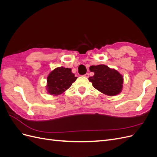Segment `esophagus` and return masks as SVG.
<instances>
[{
  "label": "esophagus",
  "mask_w": 157,
  "mask_h": 157,
  "mask_svg": "<svg viewBox=\"0 0 157 157\" xmlns=\"http://www.w3.org/2000/svg\"><path fill=\"white\" fill-rule=\"evenodd\" d=\"M84 77H85L86 78H88L89 77V74L88 73H86V74L84 75Z\"/></svg>",
  "instance_id": "34e87169"
}]
</instances>
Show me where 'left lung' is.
I'll list each match as a JSON object with an SVG mask.
<instances>
[{
	"label": "left lung",
	"instance_id": "obj_1",
	"mask_svg": "<svg viewBox=\"0 0 157 157\" xmlns=\"http://www.w3.org/2000/svg\"><path fill=\"white\" fill-rule=\"evenodd\" d=\"M90 70L94 73V75L88 78L89 81L99 92L111 96L121 92L124 78L116 69L109 68L105 65H98L90 66Z\"/></svg>",
	"mask_w": 157,
	"mask_h": 157
}]
</instances>
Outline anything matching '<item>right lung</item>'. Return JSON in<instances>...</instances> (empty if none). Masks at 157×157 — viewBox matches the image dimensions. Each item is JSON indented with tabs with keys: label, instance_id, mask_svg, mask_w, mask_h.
<instances>
[{
	"label": "right lung",
	"instance_id": "right-lung-1",
	"mask_svg": "<svg viewBox=\"0 0 157 157\" xmlns=\"http://www.w3.org/2000/svg\"><path fill=\"white\" fill-rule=\"evenodd\" d=\"M77 78L71 72V69L57 67L51 71L47 77V91L54 96L60 95L65 92Z\"/></svg>",
	"mask_w": 157,
	"mask_h": 157
}]
</instances>
